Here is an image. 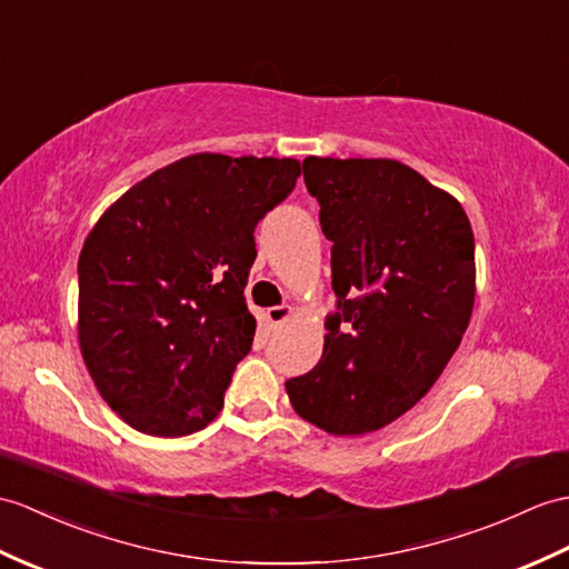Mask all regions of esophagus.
<instances>
[{
  "label": "esophagus",
  "instance_id": "obj_1",
  "mask_svg": "<svg viewBox=\"0 0 569 569\" xmlns=\"http://www.w3.org/2000/svg\"><path fill=\"white\" fill-rule=\"evenodd\" d=\"M290 317H293V310L286 308V306H281V308H269V310H267V320H269L271 327H281L283 322L290 320Z\"/></svg>",
  "mask_w": 569,
  "mask_h": 569
}]
</instances>
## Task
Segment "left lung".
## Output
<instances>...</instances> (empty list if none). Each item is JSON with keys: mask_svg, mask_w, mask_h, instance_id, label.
I'll return each instance as SVG.
<instances>
[{"mask_svg": "<svg viewBox=\"0 0 569 569\" xmlns=\"http://www.w3.org/2000/svg\"><path fill=\"white\" fill-rule=\"evenodd\" d=\"M302 174L332 242L339 312L322 359L286 392L317 429L371 433L425 398L466 335L472 228L458 198L388 157H306Z\"/></svg>", "mask_w": 569, "mask_h": 569, "instance_id": "left-lung-1", "label": "left lung"}]
</instances>
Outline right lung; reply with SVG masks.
I'll return each mask as SVG.
<instances>
[{
  "label": "right lung",
  "instance_id": "obj_1",
  "mask_svg": "<svg viewBox=\"0 0 569 569\" xmlns=\"http://www.w3.org/2000/svg\"><path fill=\"white\" fill-rule=\"evenodd\" d=\"M293 157H181L103 210L79 254L77 339L128 427L187 436L222 409L257 322L244 283L257 222L296 189Z\"/></svg>",
  "mask_w": 569,
  "mask_h": 569
}]
</instances>
